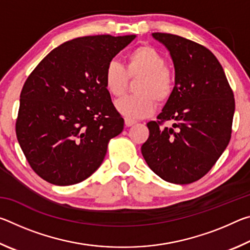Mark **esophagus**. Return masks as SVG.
Listing matches in <instances>:
<instances>
[{"mask_svg": "<svg viewBox=\"0 0 250 250\" xmlns=\"http://www.w3.org/2000/svg\"><path fill=\"white\" fill-rule=\"evenodd\" d=\"M135 124H137V122L133 121V120H129V119H125V126H131V125H135Z\"/></svg>", "mask_w": 250, "mask_h": 250, "instance_id": "obj_1", "label": "esophagus"}]
</instances>
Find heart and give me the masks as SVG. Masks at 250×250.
I'll use <instances>...</instances> for the list:
<instances>
[{"mask_svg": "<svg viewBox=\"0 0 250 250\" xmlns=\"http://www.w3.org/2000/svg\"><path fill=\"white\" fill-rule=\"evenodd\" d=\"M166 58L150 45H140L126 54L125 67L116 61L108 62L104 75V87L110 95H124L130 79H137L132 96L116 101V110L129 120L141 119L152 115L155 100L163 104L170 98L174 79L167 67Z\"/></svg>", "mask_w": 250, "mask_h": 250, "instance_id": "b5f03b06", "label": "heart"}]
</instances>
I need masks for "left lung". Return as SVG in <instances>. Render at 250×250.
I'll list each match as a JSON object with an SVG mask.
<instances>
[{"label": "left lung", "mask_w": 250, "mask_h": 250, "mask_svg": "<svg viewBox=\"0 0 250 250\" xmlns=\"http://www.w3.org/2000/svg\"><path fill=\"white\" fill-rule=\"evenodd\" d=\"M170 52L175 86L159 121L147 124L141 152L156 175L174 184L193 183L208 172L228 146L235 99L222 65L204 46L184 37L153 33ZM172 121V127H161Z\"/></svg>", "instance_id": "8db88e82"}]
</instances>
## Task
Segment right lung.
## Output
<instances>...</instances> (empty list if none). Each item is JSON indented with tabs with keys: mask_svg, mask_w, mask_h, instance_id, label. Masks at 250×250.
Returning <instances> with one entry per match:
<instances>
[{
	"mask_svg": "<svg viewBox=\"0 0 250 250\" xmlns=\"http://www.w3.org/2000/svg\"><path fill=\"white\" fill-rule=\"evenodd\" d=\"M135 35L84 36L53 49L25 82L16 137L29 166L55 185L89 177L125 121L104 87L108 62Z\"/></svg>",
	"mask_w": 250,
	"mask_h": 250,
	"instance_id": "1",
	"label": "right lung"
}]
</instances>
